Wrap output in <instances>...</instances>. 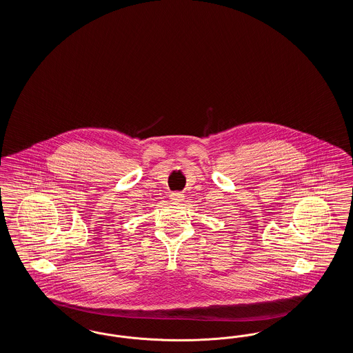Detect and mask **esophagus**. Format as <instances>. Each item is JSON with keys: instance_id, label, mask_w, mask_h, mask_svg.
Masks as SVG:
<instances>
[{"instance_id": "1", "label": "esophagus", "mask_w": 353, "mask_h": 353, "mask_svg": "<svg viewBox=\"0 0 353 353\" xmlns=\"http://www.w3.org/2000/svg\"><path fill=\"white\" fill-rule=\"evenodd\" d=\"M170 196H171V201H173V202H176V203H180L181 201H183V194H181V192H172Z\"/></svg>"}]
</instances>
